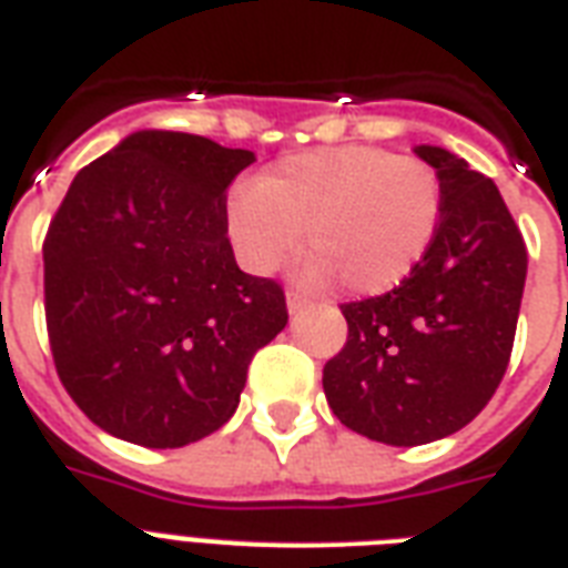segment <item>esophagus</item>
<instances>
[{
    "label": "esophagus",
    "mask_w": 568,
    "mask_h": 568,
    "mask_svg": "<svg viewBox=\"0 0 568 568\" xmlns=\"http://www.w3.org/2000/svg\"><path fill=\"white\" fill-rule=\"evenodd\" d=\"M285 301H288V312H292V315H297V312L306 310V303H310L301 292H288V297H285Z\"/></svg>",
    "instance_id": "1"
}]
</instances>
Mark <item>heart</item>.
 Listing matches in <instances>:
<instances>
[{"label": "heart", "instance_id": "heart-1", "mask_svg": "<svg viewBox=\"0 0 568 568\" xmlns=\"http://www.w3.org/2000/svg\"><path fill=\"white\" fill-rule=\"evenodd\" d=\"M442 217L445 185L436 168L363 144L288 155L226 203V230L250 271L283 265L306 226V276H338L363 297L392 292L418 271Z\"/></svg>", "mask_w": 568, "mask_h": 568}]
</instances>
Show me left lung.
Wrapping results in <instances>:
<instances>
[{
  "mask_svg": "<svg viewBox=\"0 0 568 568\" xmlns=\"http://www.w3.org/2000/svg\"><path fill=\"white\" fill-rule=\"evenodd\" d=\"M445 185L439 239L392 292L345 303L347 342L324 365L329 409L386 445L463 430L501 383L528 250L495 182L442 146H415Z\"/></svg>",
  "mask_w": 568,
  "mask_h": 568,
  "instance_id": "8db88e82",
  "label": "left lung"
}]
</instances>
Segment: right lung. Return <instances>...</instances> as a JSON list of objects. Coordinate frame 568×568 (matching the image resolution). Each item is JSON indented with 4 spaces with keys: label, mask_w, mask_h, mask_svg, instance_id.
<instances>
[{
    "label": "right lung",
    "mask_w": 568,
    "mask_h": 568,
    "mask_svg": "<svg viewBox=\"0 0 568 568\" xmlns=\"http://www.w3.org/2000/svg\"><path fill=\"white\" fill-rule=\"evenodd\" d=\"M250 150L144 129L75 173L43 241L55 372L118 439L182 448L230 422L288 324L283 285L235 265L226 189Z\"/></svg>",
    "instance_id": "right-lung-1"
}]
</instances>
